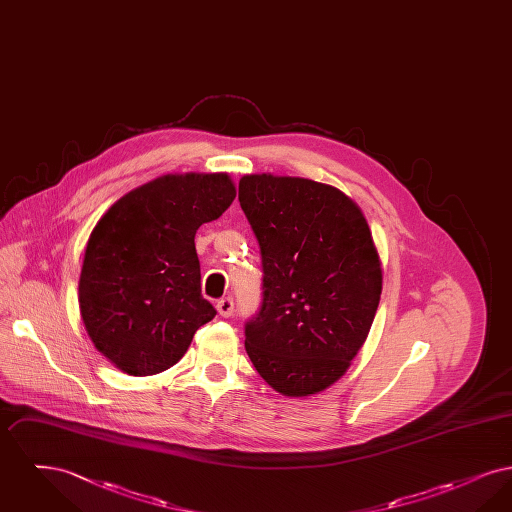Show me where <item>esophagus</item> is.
<instances>
[{"label": "esophagus", "mask_w": 512, "mask_h": 512, "mask_svg": "<svg viewBox=\"0 0 512 512\" xmlns=\"http://www.w3.org/2000/svg\"><path fill=\"white\" fill-rule=\"evenodd\" d=\"M217 311L220 317H230L234 313V299L232 297H222L217 303Z\"/></svg>", "instance_id": "esophagus-1"}]
</instances>
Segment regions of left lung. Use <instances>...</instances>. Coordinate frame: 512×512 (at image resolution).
Instances as JSON below:
<instances>
[{
    "label": "left lung",
    "mask_w": 512,
    "mask_h": 512,
    "mask_svg": "<svg viewBox=\"0 0 512 512\" xmlns=\"http://www.w3.org/2000/svg\"><path fill=\"white\" fill-rule=\"evenodd\" d=\"M240 205L263 257V305L245 351L272 390L330 388L363 347L382 293V263L361 207L299 176L245 174Z\"/></svg>",
    "instance_id": "1"
}]
</instances>
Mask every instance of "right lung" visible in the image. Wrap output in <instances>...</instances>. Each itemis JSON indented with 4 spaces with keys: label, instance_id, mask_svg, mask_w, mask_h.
<instances>
[{
    "label": "right lung",
    "instance_id": "right-lung-1",
    "mask_svg": "<svg viewBox=\"0 0 512 512\" xmlns=\"http://www.w3.org/2000/svg\"><path fill=\"white\" fill-rule=\"evenodd\" d=\"M226 172L165 174L122 195L86 245L78 305L96 349L130 376L176 365L217 311L201 295L195 232L232 205Z\"/></svg>",
    "mask_w": 512,
    "mask_h": 512
}]
</instances>
